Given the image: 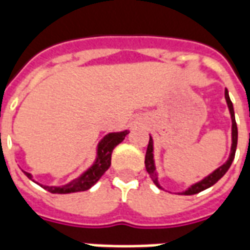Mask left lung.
<instances>
[{
  "mask_svg": "<svg viewBox=\"0 0 250 250\" xmlns=\"http://www.w3.org/2000/svg\"><path fill=\"white\" fill-rule=\"evenodd\" d=\"M225 100L226 104H228V108H229V114H230L231 119V146H230V154H229V158L226 159V162L224 165H221L220 167L215 168L213 173H210L209 175H206L205 178H202L198 182H195L191 186H188L186 190L181 191L178 194H182V195H193V194H198L201 191H204L206 188H211L213 185L217 184L224 175L226 174V171L230 167L231 162L234 159V155H236V148H237V138H238V131H237V125H236V118H234V108H233V103H231L230 98H229V92L228 89H225ZM145 165H146V170L148 175L151 177L152 182L157 185L158 188H162V186L159 185V179H158V173L157 167H155V161H154V141L150 136V141H148V146H147L146 151V158H145Z\"/></svg>",
  "mask_w": 250,
  "mask_h": 250,
  "instance_id": "1",
  "label": "left lung"
}]
</instances>
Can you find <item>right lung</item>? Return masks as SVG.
Returning <instances> with one entry per match:
<instances>
[{
	"label": "right lung",
	"mask_w": 250,
	"mask_h": 250,
	"mask_svg": "<svg viewBox=\"0 0 250 250\" xmlns=\"http://www.w3.org/2000/svg\"><path fill=\"white\" fill-rule=\"evenodd\" d=\"M128 132L130 131L125 130L118 131V132H108L107 135H104L102 138V141L99 142L98 146H96V158H95L93 163L84 173L80 174L76 179H73V181H71V182H68L65 185H62V186H46V185L40 184L39 185L52 194L77 193V191H85L88 188H91L93 185L98 182L99 179L102 178V175L108 170L109 166H111V154H112V150L119 143L125 141V138L127 136ZM24 174L30 181L36 182L32 174L26 173V171H24Z\"/></svg>",
	"instance_id": "obj_1"
}]
</instances>
